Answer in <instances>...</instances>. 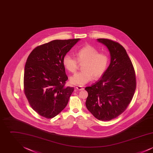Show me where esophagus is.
<instances>
[{"label": "esophagus", "mask_w": 153, "mask_h": 153, "mask_svg": "<svg viewBox=\"0 0 153 153\" xmlns=\"http://www.w3.org/2000/svg\"><path fill=\"white\" fill-rule=\"evenodd\" d=\"M76 89L77 91H81V90H83L84 89V88L82 87H80V86H77L76 87Z\"/></svg>", "instance_id": "1"}]
</instances>
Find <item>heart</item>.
Segmentation results:
<instances>
[{
  "mask_svg": "<svg viewBox=\"0 0 153 153\" xmlns=\"http://www.w3.org/2000/svg\"><path fill=\"white\" fill-rule=\"evenodd\" d=\"M76 59L66 54L63 58V65L72 73L76 72L79 62L82 64V71L76 73L70 79L74 85L83 86L91 81L101 77L105 72L109 64L108 56L104 53H99L94 46L87 45L76 52Z\"/></svg>",
  "mask_w": 153,
  "mask_h": 153,
  "instance_id": "b5f03b06",
  "label": "heart"
}]
</instances>
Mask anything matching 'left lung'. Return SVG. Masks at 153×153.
<instances>
[{"label": "left lung", "instance_id": "8db88e82", "mask_svg": "<svg viewBox=\"0 0 153 153\" xmlns=\"http://www.w3.org/2000/svg\"><path fill=\"white\" fill-rule=\"evenodd\" d=\"M97 40L108 48L111 62L101 79L85 88L88 93L85 104L96 119L109 121L122 114L130 103L136 89L135 73L123 46L108 39Z\"/></svg>", "mask_w": 153, "mask_h": 153}]
</instances>
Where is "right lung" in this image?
Masks as SVG:
<instances>
[{"label": "right lung", "mask_w": 153, "mask_h": 153, "mask_svg": "<svg viewBox=\"0 0 153 153\" xmlns=\"http://www.w3.org/2000/svg\"><path fill=\"white\" fill-rule=\"evenodd\" d=\"M80 39L53 40L36 47L27 59L24 92L41 116L53 118L65 108L74 88L65 86L68 78L63 58Z\"/></svg>", "instance_id": "obj_1"}]
</instances>
